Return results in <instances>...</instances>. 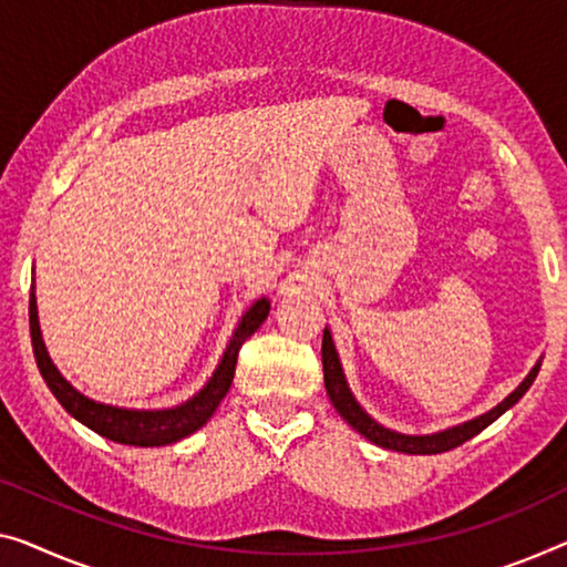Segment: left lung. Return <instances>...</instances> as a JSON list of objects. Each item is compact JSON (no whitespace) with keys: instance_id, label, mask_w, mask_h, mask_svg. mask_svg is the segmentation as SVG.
<instances>
[{"instance_id":"obj_1","label":"left lung","mask_w":567,"mask_h":567,"mask_svg":"<svg viewBox=\"0 0 567 567\" xmlns=\"http://www.w3.org/2000/svg\"><path fill=\"white\" fill-rule=\"evenodd\" d=\"M320 357H323V379H326V392L331 396L333 408L338 410V415H341L349 425L357 430L367 437V441L377 443L386 447V451H396V453H410V455H433V453H445V451H453V447L463 445L466 441H471L473 435H478L481 430L492 425L494 420H499L506 410L514 408L525 392L535 382L537 371H539V361L535 367H532L529 374L525 377V382H522L517 390H514L509 396H506L504 402L496 404L494 410L484 412V415L473 417L468 422H461V425L455 427H447L441 430V433H433V435H404V433H396V430H390L384 425H379V422L367 415L364 408L357 402V396L351 394L349 390V382H346L343 377V369H341V359H338V351L333 346V338L331 331H323V349H320Z\"/></svg>"}]
</instances>
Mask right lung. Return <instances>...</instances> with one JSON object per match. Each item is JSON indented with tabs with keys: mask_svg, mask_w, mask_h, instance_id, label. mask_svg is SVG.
Returning a JSON list of instances; mask_svg holds the SVG:
<instances>
[{
	"mask_svg": "<svg viewBox=\"0 0 567 567\" xmlns=\"http://www.w3.org/2000/svg\"><path fill=\"white\" fill-rule=\"evenodd\" d=\"M267 316H269L267 298H259L255 306L244 312L229 346H226L221 364L216 367L214 377L208 379V384L203 386L198 394H193L188 402L177 404V408H171V410H126V408H112V404L89 400L86 394L75 390L61 371H58V367L48 357L45 343H42L35 292L30 295L32 351H35L40 374L50 386V392L55 394V400L63 404L68 415H73L75 420L83 422V425L94 430V433L104 435L114 443L140 445V447L171 445L193 435L198 427L206 425L234 382L236 357H239L241 343L247 341V338L255 333L261 323H265Z\"/></svg>",
	"mask_w": 567,
	"mask_h": 567,
	"instance_id": "1",
	"label": "right lung"
}]
</instances>
